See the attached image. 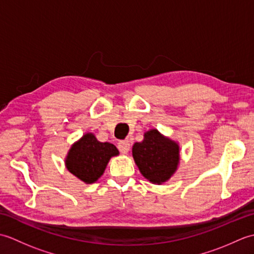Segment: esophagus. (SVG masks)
Here are the masks:
<instances>
[{"instance_id":"esophagus-1","label":"esophagus","mask_w":254,"mask_h":254,"mask_svg":"<svg viewBox=\"0 0 254 254\" xmlns=\"http://www.w3.org/2000/svg\"><path fill=\"white\" fill-rule=\"evenodd\" d=\"M130 147H131V144H130V142L127 141V139H126V141H120V142L118 143V148H119V150H120L122 154L128 153V150H130Z\"/></svg>"}]
</instances>
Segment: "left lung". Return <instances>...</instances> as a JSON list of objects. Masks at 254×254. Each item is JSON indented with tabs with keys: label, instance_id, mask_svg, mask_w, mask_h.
Here are the masks:
<instances>
[{
	"label": "left lung",
	"instance_id": "obj_1",
	"mask_svg": "<svg viewBox=\"0 0 254 254\" xmlns=\"http://www.w3.org/2000/svg\"><path fill=\"white\" fill-rule=\"evenodd\" d=\"M132 155L142 176L154 185L168 181L180 164L179 143L157 128H150L144 133L142 142L134 143Z\"/></svg>",
	"mask_w": 254,
	"mask_h": 254
}]
</instances>
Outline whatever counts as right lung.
<instances>
[{
	"mask_svg": "<svg viewBox=\"0 0 254 254\" xmlns=\"http://www.w3.org/2000/svg\"><path fill=\"white\" fill-rule=\"evenodd\" d=\"M118 155L115 145L99 142L94 133H85L72 144L64 163L68 172L86 185H91L104 175L111 157Z\"/></svg>",
	"mask_w": 254,
	"mask_h": 254,
	"instance_id": "1",
	"label": "right lung"
}]
</instances>
